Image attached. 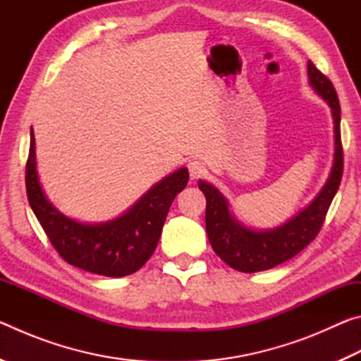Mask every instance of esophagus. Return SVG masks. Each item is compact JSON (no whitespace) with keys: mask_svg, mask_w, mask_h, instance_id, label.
I'll return each instance as SVG.
<instances>
[{"mask_svg":"<svg viewBox=\"0 0 361 361\" xmlns=\"http://www.w3.org/2000/svg\"><path fill=\"white\" fill-rule=\"evenodd\" d=\"M188 169H189V175H191V180H197L207 173V169L200 161H189Z\"/></svg>","mask_w":361,"mask_h":361,"instance_id":"obj_1","label":"esophagus"}]
</instances>
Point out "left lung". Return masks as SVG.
<instances>
[{
  "instance_id": "obj_1",
  "label": "left lung",
  "mask_w": 361,
  "mask_h": 361,
  "mask_svg": "<svg viewBox=\"0 0 361 361\" xmlns=\"http://www.w3.org/2000/svg\"><path fill=\"white\" fill-rule=\"evenodd\" d=\"M310 87L331 108L334 124V159L328 180L317 197L304 210L288 221L274 229H252L240 223L231 212L228 199L218 189L204 180H199L200 191L205 194L207 210L205 226L212 248L226 264L240 272L267 271L288 261L312 242L325 221L331 200L338 192L342 169L341 145V106L338 94L329 79L307 63Z\"/></svg>"
}]
</instances>
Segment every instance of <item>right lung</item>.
Returning a JSON list of instances; mask_svg holds the SVG:
<instances>
[{
	"mask_svg": "<svg viewBox=\"0 0 361 361\" xmlns=\"http://www.w3.org/2000/svg\"><path fill=\"white\" fill-rule=\"evenodd\" d=\"M188 180V169L181 167L152 186L121 216L105 223H81L65 216L46 197L36 170L35 133L30 130L25 175L30 207L59 255L82 271L105 277L137 272L154 253L170 205Z\"/></svg>",
	"mask_w": 361,
	"mask_h": 361,
	"instance_id": "obj_1",
	"label": "right lung"
}]
</instances>
